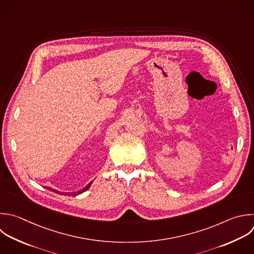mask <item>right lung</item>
Masks as SVG:
<instances>
[{"label":"right lung","mask_w":254,"mask_h":254,"mask_svg":"<svg viewBox=\"0 0 254 254\" xmlns=\"http://www.w3.org/2000/svg\"><path fill=\"white\" fill-rule=\"evenodd\" d=\"M91 184H92V182H90V183H89V184H88V185H87L85 188H83L82 190H78V191H74V192H71V194H72V195H76V194H79V193H81V192H83V191L87 190L89 189V187L91 186ZM54 190V191H57V190ZM57 192H58V191H57ZM67 193H68V192H66V194H67Z\"/></svg>","instance_id":"obj_1"}]
</instances>
